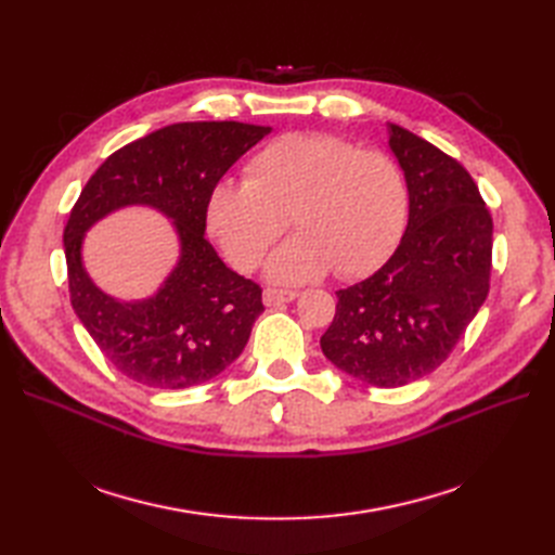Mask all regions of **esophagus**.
Listing matches in <instances>:
<instances>
[{
  "instance_id": "esophagus-1",
  "label": "esophagus",
  "mask_w": 555,
  "mask_h": 555,
  "mask_svg": "<svg viewBox=\"0 0 555 555\" xmlns=\"http://www.w3.org/2000/svg\"><path fill=\"white\" fill-rule=\"evenodd\" d=\"M298 296V292L294 289H275V287H268L263 289V304L271 308V306H282V304H289Z\"/></svg>"
}]
</instances>
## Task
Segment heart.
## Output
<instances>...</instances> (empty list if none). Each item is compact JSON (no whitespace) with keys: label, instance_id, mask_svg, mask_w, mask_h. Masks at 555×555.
<instances>
[{"label":"heart","instance_id":"1","mask_svg":"<svg viewBox=\"0 0 555 555\" xmlns=\"http://www.w3.org/2000/svg\"><path fill=\"white\" fill-rule=\"evenodd\" d=\"M410 192L400 166L326 133L292 131L245 164V182L220 180L206 201L208 229L227 259L251 271L282 233H300L268 261L278 282L373 273L400 243Z\"/></svg>","mask_w":555,"mask_h":555}]
</instances>
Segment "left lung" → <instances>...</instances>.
Instances as JSON below:
<instances>
[{
	"label": "left lung",
	"mask_w": 555,
	"mask_h": 555,
	"mask_svg": "<svg viewBox=\"0 0 555 555\" xmlns=\"http://www.w3.org/2000/svg\"><path fill=\"white\" fill-rule=\"evenodd\" d=\"M386 131L408 182V229L377 273L335 292L319 343L343 373L396 389L442 365L483 306L493 220L456 159L398 125Z\"/></svg>",
	"instance_id": "1"
}]
</instances>
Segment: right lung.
I'll return each instance as SVG.
<instances>
[{"label":"right lung","instance_id":"1","mask_svg":"<svg viewBox=\"0 0 555 555\" xmlns=\"http://www.w3.org/2000/svg\"><path fill=\"white\" fill-rule=\"evenodd\" d=\"M271 127L178 122L131 141L99 166L64 227L72 306L129 379L150 389H188L241 357L263 312L261 287L233 273L206 238L210 190ZM150 205L171 216L181 259L160 292L122 305L93 287L79 259L85 231L108 211Z\"/></svg>","mask_w":555,"mask_h":555}]
</instances>
